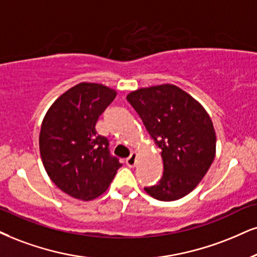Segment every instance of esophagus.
Instances as JSON below:
<instances>
[{
	"instance_id": "1",
	"label": "esophagus",
	"mask_w": 257,
	"mask_h": 257,
	"mask_svg": "<svg viewBox=\"0 0 257 257\" xmlns=\"http://www.w3.org/2000/svg\"><path fill=\"white\" fill-rule=\"evenodd\" d=\"M136 163H137V154L132 153L127 158H126V166L130 168H134L136 166Z\"/></svg>"
}]
</instances>
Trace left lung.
Instances as JSON below:
<instances>
[{
	"label": "left lung",
	"instance_id": "obj_1",
	"mask_svg": "<svg viewBox=\"0 0 257 257\" xmlns=\"http://www.w3.org/2000/svg\"><path fill=\"white\" fill-rule=\"evenodd\" d=\"M149 135L161 149L162 179L144 188L153 198L173 201L189 194L216 156L213 122L192 95L174 84L139 88L127 94Z\"/></svg>",
	"mask_w": 257,
	"mask_h": 257
}]
</instances>
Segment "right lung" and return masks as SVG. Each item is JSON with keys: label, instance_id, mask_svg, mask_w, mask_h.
Returning <instances> with one entry per match:
<instances>
[{"label": "right lung", "instance_id": "obj_1", "mask_svg": "<svg viewBox=\"0 0 257 257\" xmlns=\"http://www.w3.org/2000/svg\"><path fill=\"white\" fill-rule=\"evenodd\" d=\"M107 85L81 82L51 104L41 122L39 150L47 175L61 191L89 201L106 192L121 163L109 155L97 120L115 99Z\"/></svg>", "mask_w": 257, "mask_h": 257}]
</instances>
